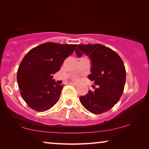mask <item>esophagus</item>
<instances>
[{
  "instance_id": "1",
  "label": "esophagus",
  "mask_w": 149,
  "mask_h": 149,
  "mask_svg": "<svg viewBox=\"0 0 149 149\" xmlns=\"http://www.w3.org/2000/svg\"><path fill=\"white\" fill-rule=\"evenodd\" d=\"M70 84L72 85H74V86H77V85H79L77 83H70Z\"/></svg>"
}]
</instances>
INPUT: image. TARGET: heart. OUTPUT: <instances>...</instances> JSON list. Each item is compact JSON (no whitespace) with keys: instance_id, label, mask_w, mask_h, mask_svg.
Segmentation results:
<instances>
[{"instance_id":"b5f03b06","label":"heart","mask_w":149,"mask_h":149,"mask_svg":"<svg viewBox=\"0 0 149 149\" xmlns=\"http://www.w3.org/2000/svg\"><path fill=\"white\" fill-rule=\"evenodd\" d=\"M75 79H77V77H75Z\"/></svg>"}]
</instances>
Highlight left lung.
I'll use <instances>...</instances> for the list:
<instances>
[{
  "label": "left lung",
  "mask_w": 149,
  "mask_h": 149,
  "mask_svg": "<svg viewBox=\"0 0 149 149\" xmlns=\"http://www.w3.org/2000/svg\"><path fill=\"white\" fill-rule=\"evenodd\" d=\"M75 52L79 58L84 54L90 58L91 74L88 79L98 86L79 97L81 103L94 114L109 111L123 92L126 72L123 60L115 52L100 44L79 45Z\"/></svg>",
  "instance_id": "obj_1"
}]
</instances>
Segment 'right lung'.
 Instances as JSON below:
<instances>
[{"label":"right lung","mask_w":149,"mask_h":149,"mask_svg":"<svg viewBox=\"0 0 149 149\" xmlns=\"http://www.w3.org/2000/svg\"><path fill=\"white\" fill-rule=\"evenodd\" d=\"M77 45L45 42L32 49L20 63L17 81L22 98L32 109L43 112L60 98L63 85H58L53 74L74 52Z\"/></svg>","instance_id":"right-lung-1"}]
</instances>
